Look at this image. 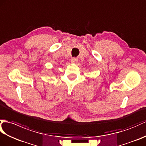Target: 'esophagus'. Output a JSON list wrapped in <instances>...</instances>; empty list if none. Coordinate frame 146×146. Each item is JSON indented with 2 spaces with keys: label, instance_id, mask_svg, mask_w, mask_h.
<instances>
[{
  "label": "esophagus",
  "instance_id": "1",
  "mask_svg": "<svg viewBox=\"0 0 146 146\" xmlns=\"http://www.w3.org/2000/svg\"><path fill=\"white\" fill-rule=\"evenodd\" d=\"M77 58H72V59H71V62H72V63H76L77 62Z\"/></svg>",
  "mask_w": 146,
  "mask_h": 146
}]
</instances>
